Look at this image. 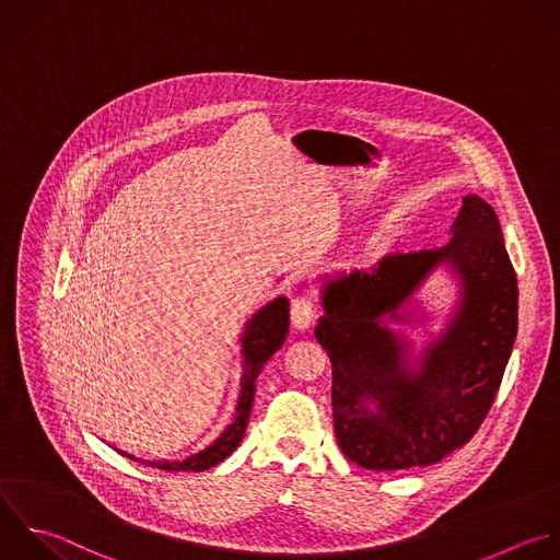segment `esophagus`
Here are the masks:
<instances>
[{
	"instance_id": "esophagus-1",
	"label": "esophagus",
	"mask_w": 560,
	"mask_h": 560,
	"mask_svg": "<svg viewBox=\"0 0 560 560\" xmlns=\"http://www.w3.org/2000/svg\"><path fill=\"white\" fill-rule=\"evenodd\" d=\"M290 320H292V327L294 329H310L312 323L316 320V307L310 299H294L292 305H290Z\"/></svg>"
}]
</instances>
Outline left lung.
Instances as JSON below:
<instances>
[{"label": "left lung", "instance_id": "left-lung-1", "mask_svg": "<svg viewBox=\"0 0 560 560\" xmlns=\"http://www.w3.org/2000/svg\"><path fill=\"white\" fill-rule=\"evenodd\" d=\"M441 248L395 253L371 272L323 277L314 329L334 371L342 454L371 471L428 467L471 441L517 338V275L493 207L463 198ZM445 267L459 285L446 329L419 353L394 325L416 326L413 294Z\"/></svg>", "mask_w": 560, "mask_h": 560}]
</instances>
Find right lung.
I'll use <instances>...</instances> for the list:
<instances>
[{"label": "right lung", "mask_w": 560, "mask_h": 560, "mask_svg": "<svg viewBox=\"0 0 560 560\" xmlns=\"http://www.w3.org/2000/svg\"><path fill=\"white\" fill-rule=\"evenodd\" d=\"M290 329V303L285 296H279L270 303H266L259 312L253 314V318L244 325V331L240 336L242 342V377H240V397L235 406V419L224 428V432L202 452L185 458V460H139L130 454V460H139L141 465L156 467L161 471H205L222 463L226 456H231L237 445L244 439L250 408H253V395H255V382L261 373L264 364L281 349L285 342Z\"/></svg>", "instance_id": "right-lung-1"}]
</instances>
